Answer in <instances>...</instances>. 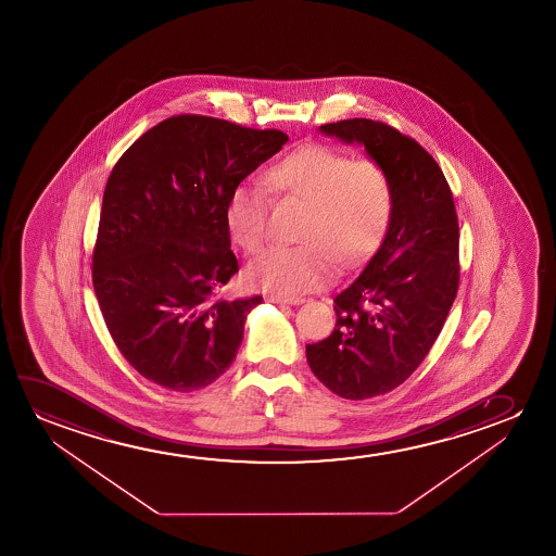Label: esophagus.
I'll return each mask as SVG.
<instances>
[{"label": "esophagus", "mask_w": 556, "mask_h": 556, "mask_svg": "<svg viewBox=\"0 0 556 556\" xmlns=\"http://www.w3.org/2000/svg\"><path fill=\"white\" fill-rule=\"evenodd\" d=\"M269 302H274V304H287V305H300L304 304V298H287V296H269L267 298Z\"/></svg>", "instance_id": "1"}]
</instances>
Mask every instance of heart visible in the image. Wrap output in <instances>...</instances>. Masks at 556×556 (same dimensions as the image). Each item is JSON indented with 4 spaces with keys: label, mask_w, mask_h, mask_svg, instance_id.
<instances>
[{
    "label": "heart",
    "mask_w": 556,
    "mask_h": 556,
    "mask_svg": "<svg viewBox=\"0 0 556 556\" xmlns=\"http://www.w3.org/2000/svg\"><path fill=\"white\" fill-rule=\"evenodd\" d=\"M269 190L305 203L294 247H269L247 266V281L296 296L319 289L340 267L355 266L378 247L393 208V186L378 161H353L327 146H307L275 163ZM269 195L241 184L226 205L229 236L244 251L266 241Z\"/></svg>",
    "instance_id": "obj_1"
}]
</instances>
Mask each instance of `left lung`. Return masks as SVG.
<instances>
[{
    "label": "left lung",
    "mask_w": 556,
    "mask_h": 556,
    "mask_svg": "<svg viewBox=\"0 0 556 556\" xmlns=\"http://www.w3.org/2000/svg\"><path fill=\"white\" fill-rule=\"evenodd\" d=\"M319 132L363 146L393 186L383 241L334 298V332L305 345L323 386L363 401L399 388L441 334L459 285L456 206L437 161L386 123L357 117Z\"/></svg>",
    "instance_id": "left-lung-1"
}]
</instances>
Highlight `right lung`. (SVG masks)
I'll use <instances>...</instances> for the list:
<instances>
[{"mask_svg": "<svg viewBox=\"0 0 556 556\" xmlns=\"http://www.w3.org/2000/svg\"><path fill=\"white\" fill-rule=\"evenodd\" d=\"M287 140L281 130L178 115L144 132L115 163L92 287L115 345L146 380L188 393L236 361L262 296L214 300L239 269L226 205Z\"/></svg>", "mask_w": 556, "mask_h": 556, "instance_id": "1", "label": "right lung"}]
</instances>
